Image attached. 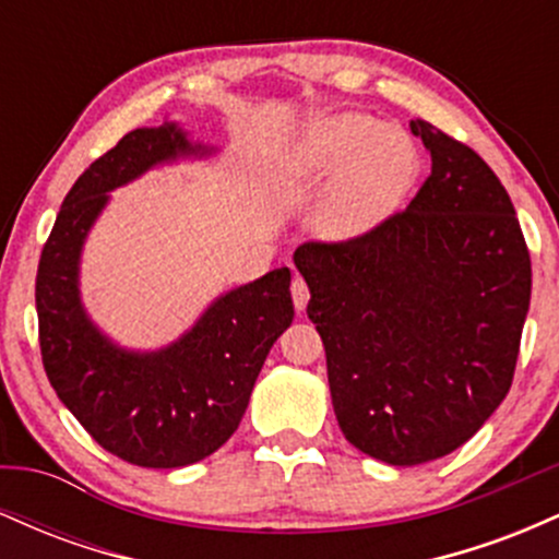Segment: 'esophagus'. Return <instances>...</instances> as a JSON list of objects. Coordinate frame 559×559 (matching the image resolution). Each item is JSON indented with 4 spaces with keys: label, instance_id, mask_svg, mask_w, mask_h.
<instances>
[{
    "label": "esophagus",
    "instance_id": "esophagus-1",
    "mask_svg": "<svg viewBox=\"0 0 559 559\" xmlns=\"http://www.w3.org/2000/svg\"><path fill=\"white\" fill-rule=\"evenodd\" d=\"M292 299H294V307H297V312L307 310V301H310V288H307L305 278H299V275L292 281Z\"/></svg>",
    "mask_w": 559,
    "mask_h": 559
}]
</instances>
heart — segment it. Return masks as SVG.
I'll return each instance as SVG.
<instances>
[{
    "instance_id": "heart-1",
    "label": "heart",
    "mask_w": 559,
    "mask_h": 559,
    "mask_svg": "<svg viewBox=\"0 0 559 559\" xmlns=\"http://www.w3.org/2000/svg\"><path fill=\"white\" fill-rule=\"evenodd\" d=\"M420 152L400 126L362 112H329L301 123L278 157L286 189H320L310 210L318 239L352 243L389 226L413 194Z\"/></svg>"
}]
</instances>
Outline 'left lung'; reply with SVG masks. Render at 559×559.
Masks as SVG:
<instances>
[{
	"label": "left lung",
	"instance_id": "left-lung-1",
	"mask_svg": "<svg viewBox=\"0 0 559 559\" xmlns=\"http://www.w3.org/2000/svg\"><path fill=\"white\" fill-rule=\"evenodd\" d=\"M431 176L362 241L305 243L294 265L323 338L346 441L389 465L463 447L502 404L531 301L510 194L471 146L409 120Z\"/></svg>",
	"mask_w": 559,
	"mask_h": 559
}]
</instances>
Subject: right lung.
Listing matches in <instances>:
<instances>
[{
  "instance_id": "add662e5",
  "label": "right lung",
  "mask_w": 559,
  "mask_h": 559,
  "mask_svg": "<svg viewBox=\"0 0 559 559\" xmlns=\"http://www.w3.org/2000/svg\"><path fill=\"white\" fill-rule=\"evenodd\" d=\"M217 152L178 120L126 133L68 191L38 260V342L49 383L96 444L141 467H186L226 444L267 352L294 320L288 267L217 294L157 349L115 342L83 305V247L112 191Z\"/></svg>"
}]
</instances>
